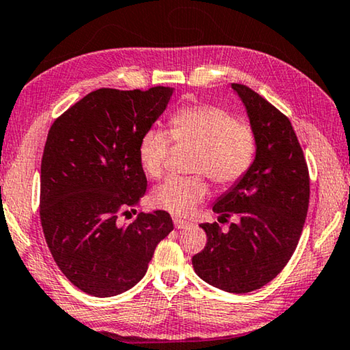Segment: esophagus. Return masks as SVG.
<instances>
[{"mask_svg": "<svg viewBox=\"0 0 350 350\" xmlns=\"http://www.w3.org/2000/svg\"><path fill=\"white\" fill-rule=\"evenodd\" d=\"M174 224H175V227L178 228V230H183V228H187L189 227V222H187V220H183V219H178V217H175L174 219Z\"/></svg>", "mask_w": 350, "mask_h": 350, "instance_id": "obj_1", "label": "esophagus"}]
</instances>
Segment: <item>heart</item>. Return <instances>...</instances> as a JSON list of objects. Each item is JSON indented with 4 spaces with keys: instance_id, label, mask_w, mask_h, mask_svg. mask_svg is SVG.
I'll use <instances>...</instances> for the list:
<instances>
[{
    "instance_id": "heart-1",
    "label": "heart",
    "mask_w": 350,
    "mask_h": 350,
    "mask_svg": "<svg viewBox=\"0 0 350 350\" xmlns=\"http://www.w3.org/2000/svg\"><path fill=\"white\" fill-rule=\"evenodd\" d=\"M170 133L175 142L197 147L192 172L205 174L220 187H230L243 180L256 157L254 128L214 105L181 107L170 117ZM170 145L169 133L158 128H150L139 139L137 158L148 176L159 178L163 175ZM206 193L208 185L202 175L169 176L153 189L152 203L176 216H185Z\"/></svg>"
}]
</instances>
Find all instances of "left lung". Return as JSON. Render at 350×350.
Listing matches in <instances>:
<instances>
[{
	"label": "left lung",
	"mask_w": 350,
	"mask_h": 350,
	"mask_svg": "<svg viewBox=\"0 0 350 350\" xmlns=\"http://www.w3.org/2000/svg\"><path fill=\"white\" fill-rule=\"evenodd\" d=\"M231 88L245 106L256 136V157L239 183L220 196L213 211L236 216L228 233L202 224L208 243L192 256L197 275L222 291L252 293L275 278L291 260L310 202V176L289 119L244 84Z\"/></svg>",
	"instance_id": "1"
}]
</instances>
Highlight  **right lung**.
Here are the masks:
<instances>
[{"label": "right lung", "mask_w": 350, "mask_h": 350, "mask_svg": "<svg viewBox=\"0 0 350 350\" xmlns=\"http://www.w3.org/2000/svg\"><path fill=\"white\" fill-rule=\"evenodd\" d=\"M174 89H98L57 117L40 165V222L57 267L95 297L128 291L172 230L169 213L119 217L139 205L147 178L137 144Z\"/></svg>", "instance_id": "add662e5"}]
</instances>
